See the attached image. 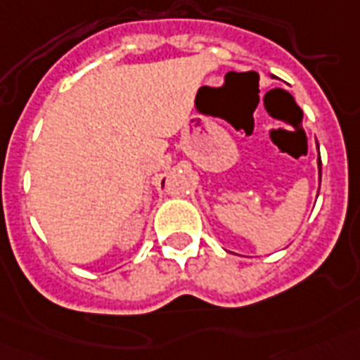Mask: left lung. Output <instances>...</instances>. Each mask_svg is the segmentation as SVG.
I'll return each instance as SVG.
<instances>
[{"instance_id":"1","label":"left lung","mask_w":360,"mask_h":360,"mask_svg":"<svg viewBox=\"0 0 360 360\" xmlns=\"http://www.w3.org/2000/svg\"><path fill=\"white\" fill-rule=\"evenodd\" d=\"M317 169H319V186H321V155H317Z\"/></svg>"}]
</instances>
